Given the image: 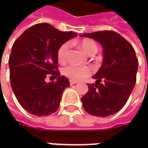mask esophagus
<instances>
[{
  "label": "esophagus",
  "mask_w": 148,
  "mask_h": 148,
  "mask_svg": "<svg viewBox=\"0 0 148 148\" xmlns=\"http://www.w3.org/2000/svg\"><path fill=\"white\" fill-rule=\"evenodd\" d=\"M69 82H70V85H74V84L77 83V82H76V81H72V80H70V81H69Z\"/></svg>",
  "instance_id": "esophagus-1"
}]
</instances>
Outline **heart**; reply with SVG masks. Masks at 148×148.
Listing matches in <instances>:
<instances>
[{
	"instance_id": "heart-1",
	"label": "heart",
	"mask_w": 148,
	"mask_h": 148,
	"mask_svg": "<svg viewBox=\"0 0 148 148\" xmlns=\"http://www.w3.org/2000/svg\"><path fill=\"white\" fill-rule=\"evenodd\" d=\"M79 46L81 49L86 54L89 55H93L96 53L98 47L96 43H95L91 39H83L80 43ZM68 49H69V44L67 43L62 44L58 50V60L61 63H64L66 58H67V54H68ZM92 69L87 66H77L74 64H70L66 66L63 68L62 73L66 77H68L72 81H81L84 79L85 77H88L91 74Z\"/></svg>"
}]
</instances>
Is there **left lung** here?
I'll return each mask as SVG.
<instances>
[{"mask_svg":"<svg viewBox=\"0 0 148 148\" xmlns=\"http://www.w3.org/2000/svg\"><path fill=\"white\" fill-rule=\"evenodd\" d=\"M103 47V63L88 84L89 90L82 98L85 110L91 115L107 117L125 105L136 83L138 66L135 50L128 41L114 31L85 34Z\"/></svg>","mask_w":148,"mask_h":148,"instance_id":"obj_1","label":"left lung"}]
</instances>
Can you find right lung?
Listing matches in <instances>:
<instances>
[{"label":"right lung","instance_id":"add662e5","mask_svg":"<svg viewBox=\"0 0 148 148\" xmlns=\"http://www.w3.org/2000/svg\"><path fill=\"white\" fill-rule=\"evenodd\" d=\"M77 36V33L60 31L42 23L26 29L13 44L9 58L11 88L20 105L31 114L48 116L58 109L70 83L57 71L58 50ZM48 75L57 82L47 83Z\"/></svg>","mask_w":148,"mask_h":148}]
</instances>
